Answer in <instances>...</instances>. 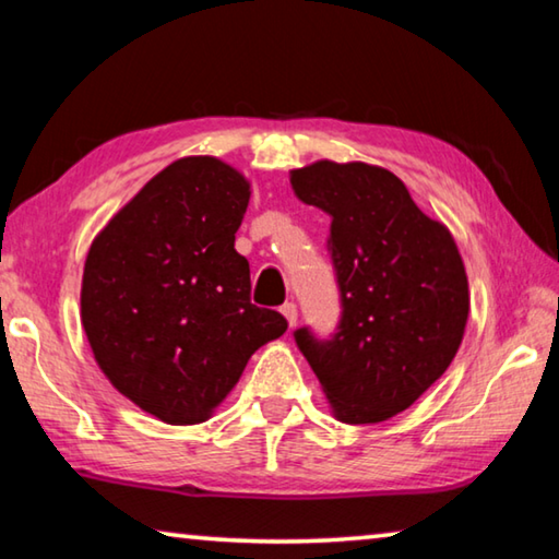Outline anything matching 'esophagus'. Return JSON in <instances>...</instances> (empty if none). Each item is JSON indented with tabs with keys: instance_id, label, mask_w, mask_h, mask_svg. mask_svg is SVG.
<instances>
[{
	"instance_id": "1",
	"label": "esophagus",
	"mask_w": 559,
	"mask_h": 559,
	"mask_svg": "<svg viewBox=\"0 0 559 559\" xmlns=\"http://www.w3.org/2000/svg\"><path fill=\"white\" fill-rule=\"evenodd\" d=\"M281 313L286 316V320H288V325H290V328L298 323V308H296V302H283V306H281Z\"/></svg>"
}]
</instances>
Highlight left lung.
Wrapping results in <instances>:
<instances>
[{"label": "left lung", "mask_w": 559, "mask_h": 559, "mask_svg": "<svg viewBox=\"0 0 559 559\" xmlns=\"http://www.w3.org/2000/svg\"><path fill=\"white\" fill-rule=\"evenodd\" d=\"M302 204L330 214L340 293L330 335L293 333L337 419L377 424L447 372L468 320V281L449 229L429 219L390 169L316 163L293 169Z\"/></svg>", "instance_id": "left-lung-1"}]
</instances>
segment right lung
Segmentation results:
<instances>
[{"label": "right lung", "mask_w": 559, "mask_h": 559, "mask_svg": "<svg viewBox=\"0 0 559 559\" xmlns=\"http://www.w3.org/2000/svg\"><path fill=\"white\" fill-rule=\"evenodd\" d=\"M249 194L222 159H177L88 251L81 320L93 355L120 394L167 424L204 421L288 328L253 306L249 261L234 249Z\"/></svg>", "instance_id": "add662e5"}]
</instances>
